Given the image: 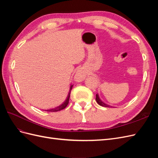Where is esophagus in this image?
<instances>
[{"mask_svg": "<svg viewBox=\"0 0 158 158\" xmlns=\"http://www.w3.org/2000/svg\"><path fill=\"white\" fill-rule=\"evenodd\" d=\"M74 78L77 82H82V81L84 80L85 78V74L82 70H79L76 72Z\"/></svg>", "mask_w": 158, "mask_h": 158, "instance_id": "34e87169", "label": "esophagus"}]
</instances>
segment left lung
<instances>
[{"mask_svg": "<svg viewBox=\"0 0 158 158\" xmlns=\"http://www.w3.org/2000/svg\"><path fill=\"white\" fill-rule=\"evenodd\" d=\"M95 100H96V102H97V103L99 105V106H103V107H111V106H109V105H107V104H106L105 103H103L101 99H100V98H99V95H98V94H96V98H95Z\"/></svg>", "mask_w": 158, "mask_h": 158, "instance_id": "left-lung-1", "label": "left lung"}]
</instances>
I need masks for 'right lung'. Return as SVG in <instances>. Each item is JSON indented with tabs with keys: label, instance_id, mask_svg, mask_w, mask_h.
Returning <instances> with one entry per match:
<instances>
[{
	"label": "right lung",
	"instance_id": "add662e5",
	"mask_svg": "<svg viewBox=\"0 0 158 158\" xmlns=\"http://www.w3.org/2000/svg\"><path fill=\"white\" fill-rule=\"evenodd\" d=\"M73 85H71V86L70 88V91H69V95H68V97L66 99L65 101L63 102V103H62L60 106H57L55 108H52V109H48L46 111H49V112H56V111H60V110L64 109L66 106H68L69 104V99H70V92H71V90L72 89H73Z\"/></svg>",
	"mask_w": 158,
	"mask_h": 158
}]
</instances>
